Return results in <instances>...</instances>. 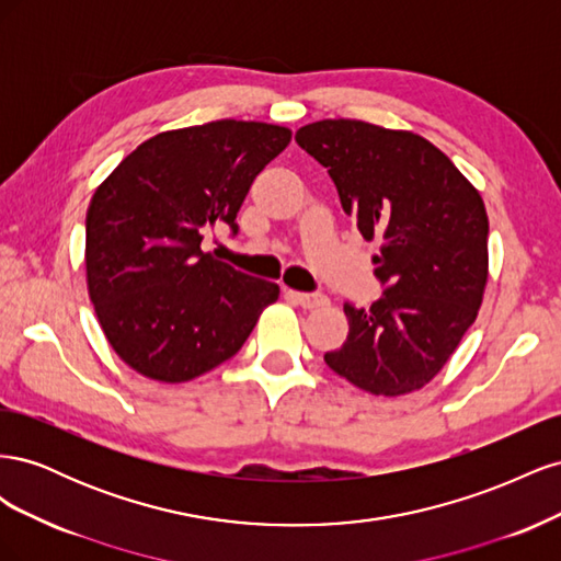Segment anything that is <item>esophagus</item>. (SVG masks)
I'll list each match as a JSON object with an SVG mask.
<instances>
[{"label": "esophagus", "mask_w": 561, "mask_h": 561, "mask_svg": "<svg viewBox=\"0 0 561 561\" xmlns=\"http://www.w3.org/2000/svg\"><path fill=\"white\" fill-rule=\"evenodd\" d=\"M287 297H290L295 304H299V307L304 309H318L322 307V304H328V297L322 295H311V293H287Z\"/></svg>", "instance_id": "1"}]
</instances>
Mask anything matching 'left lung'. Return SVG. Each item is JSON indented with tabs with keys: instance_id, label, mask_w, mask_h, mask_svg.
Wrapping results in <instances>:
<instances>
[{
	"instance_id": "8db88e82",
	"label": "left lung",
	"mask_w": 561,
	"mask_h": 561,
	"mask_svg": "<svg viewBox=\"0 0 561 561\" xmlns=\"http://www.w3.org/2000/svg\"><path fill=\"white\" fill-rule=\"evenodd\" d=\"M295 140L328 168L363 239L381 243L371 262L383 295L369 309L344 304L348 336L325 363L371 396L412 393L445 367L482 307L484 201L445 151L412 130L322 118Z\"/></svg>"
}]
</instances>
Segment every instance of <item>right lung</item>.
Masks as SVG:
<instances>
[{
    "mask_svg": "<svg viewBox=\"0 0 561 561\" xmlns=\"http://www.w3.org/2000/svg\"><path fill=\"white\" fill-rule=\"evenodd\" d=\"M285 126L222 118L145 140L87 213V285L110 346L138 375L182 383L241 351L276 283L213 260L201 241L236 225L252 180L290 145Z\"/></svg>",
    "mask_w": 561,
    "mask_h": 561,
    "instance_id": "add662e5",
    "label": "right lung"
}]
</instances>
